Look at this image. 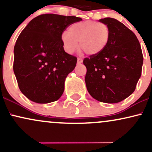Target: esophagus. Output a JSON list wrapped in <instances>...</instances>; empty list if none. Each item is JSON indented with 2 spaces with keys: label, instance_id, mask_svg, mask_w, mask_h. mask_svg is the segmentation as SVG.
<instances>
[{
  "label": "esophagus",
  "instance_id": "esophagus-1",
  "mask_svg": "<svg viewBox=\"0 0 152 152\" xmlns=\"http://www.w3.org/2000/svg\"><path fill=\"white\" fill-rule=\"evenodd\" d=\"M83 62V59L81 58H78L77 59V64H81Z\"/></svg>",
  "mask_w": 152,
  "mask_h": 152
}]
</instances>
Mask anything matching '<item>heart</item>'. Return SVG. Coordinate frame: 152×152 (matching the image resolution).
<instances>
[{
    "label": "heart",
    "mask_w": 152,
    "mask_h": 152,
    "mask_svg": "<svg viewBox=\"0 0 152 152\" xmlns=\"http://www.w3.org/2000/svg\"><path fill=\"white\" fill-rule=\"evenodd\" d=\"M111 37V30L107 24L93 20L72 24L68 31L61 36L62 46L67 53H74L79 46L85 53L94 56L105 49Z\"/></svg>",
    "instance_id": "obj_1"
}]
</instances>
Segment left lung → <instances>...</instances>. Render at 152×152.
I'll list each match as a JSON object with an SVG mask.
<instances>
[{
  "label": "left lung",
  "instance_id": "left-lung-1",
  "mask_svg": "<svg viewBox=\"0 0 152 152\" xmlns=\"http://www.w3.org/2000/svg\"><path fill=\"white\" fill-rule=\"evenodd\" d=\"M111 37L105 49L83 59L88 93L101 102L115 104L124 100L136 89L142 74L143 54L136 35L116 19L104 18Z\"/></svg>",
  "mask_w": 152,
  "mask_h": 152
}]
</instances>
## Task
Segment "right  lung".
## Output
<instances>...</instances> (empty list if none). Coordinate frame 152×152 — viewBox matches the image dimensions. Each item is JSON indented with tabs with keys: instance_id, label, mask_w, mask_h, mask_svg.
Segmentation results:
<instances>
[{
	"instance_id": "obj_1",
	"label": "right lung",
	"mask_w": 152,
	"mask_h": 152,
	"mask_svg": "<svg viewBox=\"0 0 152 152\" xmlns=\"http://www.w3.org/2000/svg\"><path fill=\"white\" fill-rule=\"evenodd\" d=\"M81 20L76 16L42 14L31 20L19 35L13 71L20 91L31 101L47 104L61 96L64 81L77 58L66 53L61 36L69 26Z\"/></svg>"
}]
</instances>
